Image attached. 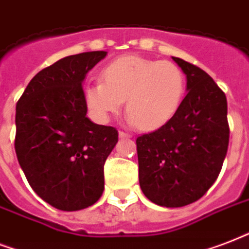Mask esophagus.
Listing matches in <instances>:
<instances>
[{
  "instance_id": "obj_1",
  "label": "esophagus",
  "mask_w": 249,
  "mask_h": 249,
  "mask_svg": "<svg viewBox=\"0 0 249 249\" xmlns=\"http://www.w3.org/2000/svg\"><path fill=\"white\" fill-rule=\"evenodd\" d=\"M119 138H121V139H130L131 135L126 134V132H123V131H119Z\"/></svg>"
}]
</instances>
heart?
<instances>
[{
	"instance_id": "b5f03b06",
	"label": "heart",
	"mask_w": 249,
	"mask_h": 249,
	"mask_svg": "<svg viewBox=\"0 0 249 249\" xmlns=\"http://www.w3.org/2000/svg\"><path fill=\"white\" fill-rule=\"evenodd\" d=\"M103 82L86 88L87 107L100 119L117 114L126 100L128 122L155 131L174 118L186 92V78L169 61L124 55L104 67Z\"/></svg>"
}]
</instances>
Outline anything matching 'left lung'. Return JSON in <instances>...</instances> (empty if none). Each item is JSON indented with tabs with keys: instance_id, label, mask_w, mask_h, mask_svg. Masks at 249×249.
Here are the masks:
<instances>
[{
	"instance_id": "left-lung-1",
	"label": "left lung",
	"mask_w": 249,
	"mask_h": 249,
	"mask_svg": "<svg viewBox=\"0 0 249 249\" xmlns=\"http://www.w3.org/2000/svg\"><path fill=\"white\" fill-rule=\"evenodd\" d=\"M173 59L186 74V97L170 122L136 139L140 188L166 208L203 197L218 178L230 136L222 89L200 67Z\"/></svg>"
}]
</instances>
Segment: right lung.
Instances as JSON below:
<instances>
[{
  "instance_id": "add662e5",
  "label": "right lung",
  "mask_w": 249,
  "mask_h": 249,
  "mask_svg": "<svg viewBox=\"0 0 249 249\" xmlns=\"http://www.w3.org/2000/svg\"><path fill=\"white\" fill-rule=\"evenodd\" d=\"M107 54L86 52L59 59L35 75L17 104L19 165L32 190L59 211L86 209L104 192V165L118 131L87 117L82 84Z\"/></svg>"
}]
</instances>
